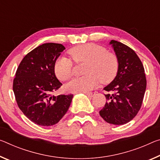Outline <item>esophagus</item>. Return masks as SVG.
<instances>
[{
	"instance_id": "esophagus-1",
	"label": "esophagus",
	"mask_w": 160,
	"mask_h": 160,
	"mask_svg": "<svg viewBox=\"0 0 160 160\" xmlns=\"http://www.w3.org/2000/svg\"><path fill=\"white\" fill-rule=\"evenodd\" d=\"M85 94L86 95H88V97H93L95 95V92H85Z\"/></svg>"
}]
</instances>
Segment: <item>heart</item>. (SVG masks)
I'll use <instances>...</instances> for the list:
<instances>
[{"instance_id":"1","label":"heart","mask_w":160,"mask_h":160,"mask_svg":"<svg viewBox=\"0 0 160 160\" xmlns=\"http://www.w3.org/2000/svg\"><path fill=\"white\" fill-rule=\"evenodd\" d=\"M76 63L87 62L84 74L75 78L65 85L70 92H86L93 90L99 84L112 81L119 68L118 58L115 54L108 52L105 47L95 43H88L75 47L68 51ZM55 73L60 80L66 81L73 75V62L69 58L61 56L55 62Z\"/></svg>"}]
</instances>
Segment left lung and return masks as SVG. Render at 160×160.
Returning a JSON list of instances; mask_svg holds the SVG:
<instances>
[{
    "mask_svg": "<svg viewBox=\"0 0 160 160\" xmlns=\"http://www.w3.org/2000/svg\"><path fill=\"white\" fill-rule=\"evenodd\" d=\"M118 58L116 77L104 88L108 102L100 111L103 120L112 125H124L137 115L142 106L147 80L142 63L132 49L116 40H111Z\"/></svg>",
    "mask_w": 160,
    "mask_h": 160,
    "instance_id": "obj_1",
    "label": "left lung"
}]
</instances>
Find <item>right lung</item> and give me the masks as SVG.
<instances>
[{
	"label": "right lung",
	"mask_w": 160,
	"mask_h": 160,
	"mask_svg": "<svg viewBox=\"0 0 160 160\" xmlns=\"http://www.w3.org/2000/svg\"><path fill=\"white\" fill-rule=\"evenodd\" d=\"M65 49L62 44L48 42L28 53L18 68L12 90L18 105L30 121L40 126L57 124L65 115L72 94L52 93L62 83L55 74V62Z\"/></svg>",
	"instance_id": "1"
}]
</instances>
